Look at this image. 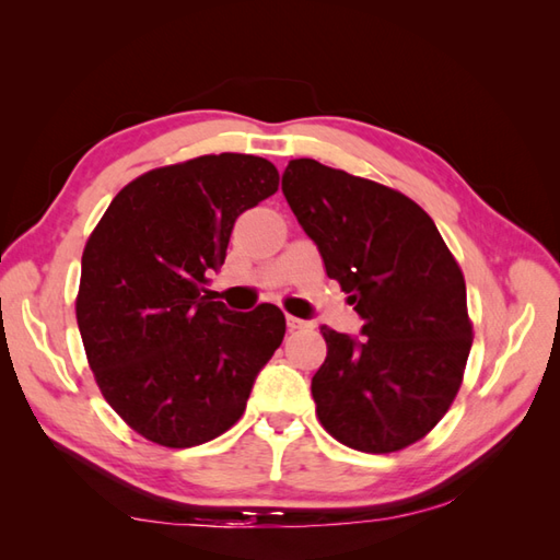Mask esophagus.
<instances>
[{
    "instance_id": "esophagus-1",
    "label": "esophagus",
    "mask_w": 560,
    "mask_h": 560,
    "mask_svg": "<svg viewBox=\"0 0 560 560\" xmlns=\"http://www.w3.org/2000/svg\"><path fill=\"white\" fill-rule=\"evenodd\" d=\"M287 325H289V329H303V327H307L305 319H301V317H293V315H289V317H287Z\"/></svg>"
}]
</instances>
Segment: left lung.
Masks as SVG:
<instances>
[{
    "mask_svg": "<svg viewBox=\"0 0 560 560\" xmlns=\"http://www.w3.org/2000/svg\"><path fill=\"white\" fill-rule=\"evenodd\" d=\"M329 279L363 317V337L323 325L313 375L319 423L341 445L387 455L425 438L462 387L474 341L467 287L433 219L407 195L313 159L281 180Z\"/></svg>",
    "mask_w": 560,
    "mask_h": 560,
    "instance_id": "1",
    "label": "left lung"
}]
</instances>
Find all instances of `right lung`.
I'll return each mask as SVG.
<instances>
[{
  "label": "right lung",
  "mask_w": 560,
  "mask_h": 560,
  "mask_svg": "<svg viewBox=\"0 0 560 560\" xmlns=\"http://www.w3.org/2000/svg\"><path fill=\"white\" fill-rule=\"evenodd\" d=\"M279 189L273 163L209 153L135 177L81 257L77 323L115 413L163 447H195L237 423L287 317L233 313L207 289L235 219Z\"/></svg>",
  "instance_id": "obj_1"
}]
</instances>
